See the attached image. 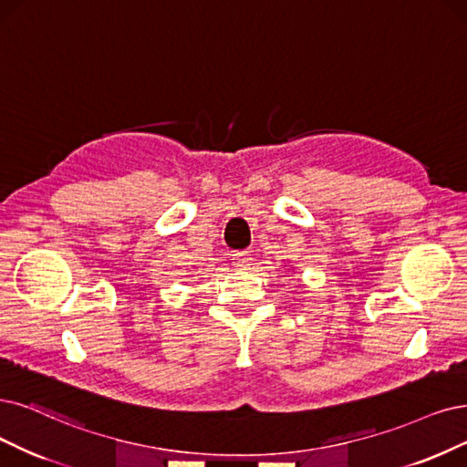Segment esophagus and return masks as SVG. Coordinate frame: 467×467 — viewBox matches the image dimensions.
<instances>
[{
  "label": "esophagus",
  "instance_id": "obj_1",
  "mask_svg": "<svg viewBox=\"0 0 467 467\" xmlns=\"http://www.w3.org/2000/svg\"><path fill=\"white\" fill-rule=\"evenodd\" d=\"M233 264L234 267H246L252 264V254L250 252H236L233 254Z\"/></svg>",
  "mask_w": 467,
  "mask_h": 467
}]
</instances>
